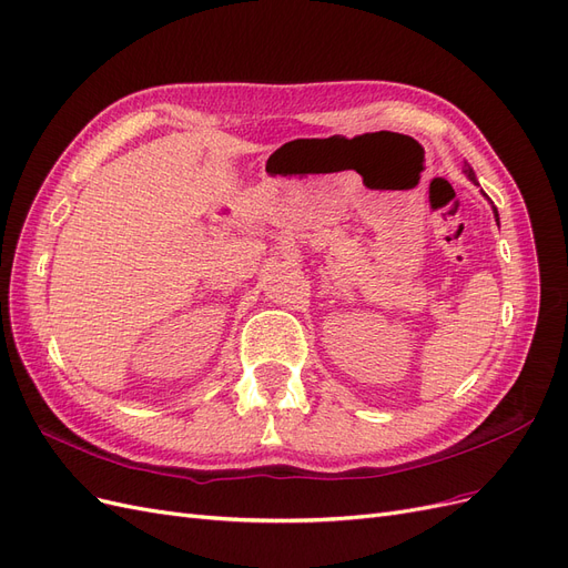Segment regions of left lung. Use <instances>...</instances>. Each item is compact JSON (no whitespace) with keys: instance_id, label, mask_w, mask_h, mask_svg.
<instances>
[{"instance_id":"obj_1","label":"left lung","mask_w":568,"mask_h":568,"mask_svg":"<svg viewBox=\"0 0 568 568\" xmlns=\"http://www.w3.org/2000/svg\"><path fill=\"white\" fill-rule=\"evenodd\" d=\"M463 172L467 174V179L471 181V184H477V186H479V181H477V174H474V170L469 168V164H467V162H465V168H463ZM484 195H486V193H484ZM493 214H496V222H498V226H500V216H498V210H496V207H493Z\"/></svg>"}]
</instances>
